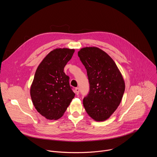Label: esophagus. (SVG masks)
Masks as SVG:
<instances>
[{
  "instance_id": "1",
  "label": "esophagus",
  "mask_w": 157,
  "mask_h": 157,
  "mask_svg": "<svg viewBox=\"0 0 157 157\" xmlns=\"http://www.w3.org/2000/svg\"><path fill=\"white\" fill-rule=\"evenodd\" d=\"M75 93H76V95H78L79 94V87H76L75 89Z\"/></svg>"
}]
</instances>
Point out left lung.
<instances>
[{"label": "left lung", "instance_id": "1", "mask_svg": "<svg viewBox=\"0 0 157 157\" xmlns=\"http://www.w3.org/2000/svg\"><path fill=\"white\" fill-rule=\"evenodd\" d=\"M78 55L89 82V93L83 99L84 109L96 121H105L121 102L125 91L123 77L114 60L99 48H83Z\"/></svg>", "mask_w": 157, "mask_h": 157}]
</instances>
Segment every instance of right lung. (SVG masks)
Returning <instances> with one entry per match:
<instances>
[{
    "label": "right lung",
    "instance_id": "right-lung-1",
    "mask_svg": "<svg viewBox=\"0 0 157 157\" xmlns=\"http://www.w3.org/2000/svg\"><path fill=\"white\" fill-rule=\"evenodd\" d=\"M74 49L56 48L40 63L30 88L33 104L38 113L49 120L63 116L75 94L68 76L64 73L66 63L72 58Z\"/></svg>",
    "mask_w": 157,
    "mask_h": 157
}]
</instances>
